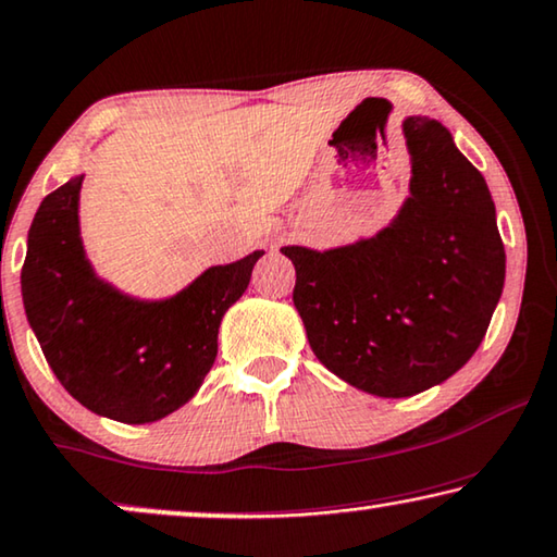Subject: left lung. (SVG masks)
I'll list each match as a JSON object with an SVG mask.
<instances>
[{"label":"left lung","instance_id":"left-lung-1","mask_svg":"<svg viewBox=\"0 0 557 557\" xmlns=\"http://www.w3.org/2000/svg\"><path fill=\"white\" fill-rule=\"evenodd\" d=\"M409 198L374 238L311 251L296 265L294 306L329 372L376 397H412L462 369L493 319L505 246L482 173L437 120L407 117Z\"/></svg>","mask_w":557,"mask_h":557}]
</instances>
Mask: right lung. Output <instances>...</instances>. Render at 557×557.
Returning a JSON list of instances; mask_svg holds the SVG:
<instances>
[{"instance_id": "right-lung-1", "label": "right lung", "mask_w": 557, "mask_h": 557, "mask_svg": "<svg viewBox=\"0 0 557 557\" xmlns=\"http://www.w3.org/2000/svg\"><path fill=\"white\" fill-rule=\"evenodd\" d=\"M83 175L37 208L22 265V298L47 364L79 405L125 424L183 407L219 354V326L263 251L213 265L165 301H135L85 259L77 198Z\"/></svg>"}]
</instances>
